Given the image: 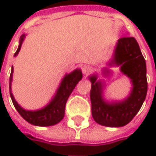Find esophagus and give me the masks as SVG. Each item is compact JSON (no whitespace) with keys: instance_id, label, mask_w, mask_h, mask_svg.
<instances>
[{"instance_id":"34e87169","label":"esophagus","mask_w":156,"mask_h":156,"mask_svg":"<svg viewBox=\"0 0 156 156\" xmlns=\"http://www.w3.org/2000/svg\"><path fill=\"white\" fill-rule=\"evenodd\" d=\"M81 71L84 75H88L89 73H91L92 71V68L89 65H83L81 68Z\"/></svg>"}]
</instances>
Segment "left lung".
Listing matches in <instances>:
<instances>
[{
	"label": "left lung",
	"instance_id": "1",
	"mask_svg": "<svg viewBox=\"0 0 156 156\" xmlns=\"http://www.w3.org/2000/svg\"><path fill=\"white\" fill-rule=\"evenodd\" d=\"M115 63L122 65V72L131 79L134 87L128 99L109 104L101 97V86L96 81V77H90L92 115L98 124L106 127H122L130 122L141 108L147 91L146 62L135 37L119 39Z\"/></svg>",
	"mask_w": 156,
	"mask_h": 156
}]
</instances>
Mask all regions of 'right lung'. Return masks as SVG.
Returning a JSON list of instances; mask_svg holds the SVG:
<instances>
[{"label": "right lung", "mask_w": 156, "mask_h": 156, "mask_svg": "<svg viewBox=\"0 0 156 156\" xmlns=\"http://www.w3.org/2000/svg\"><path fill=\"white\" fill-rule=\"evenodd\" d=\"M24 38V35H22L20 41V45L18 47L17 51L15 52V56L19 53L21 49V43ZM13 67L11 69V75L9 77V91H10V96L13 101V104L18 111V113L21 115L23 119H25L27 122L31 123L35 126H41V127H47V126H52L56 123L60 122L64 117L65 115V107L68 98L69 97L70 94L74 90L76 84L82 77L81 70H75L71 74L67 75L62 84L57 91L56 95L53 99L51 102L48 105L46 108L37 111H27L21 108L18 103L15 101L13 94L11 93V82H12V74H13Z\"/></svg>", "instance_id": "right-lung-1"}]
</instances>
